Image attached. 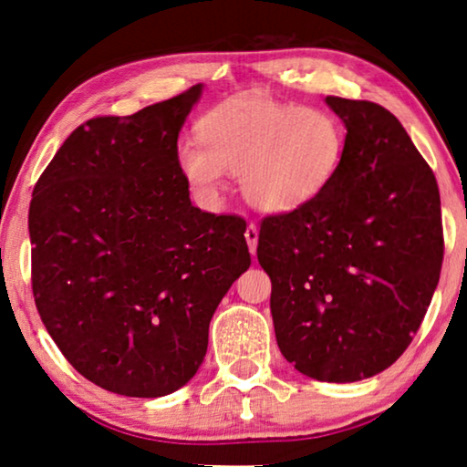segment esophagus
I'll return each instance as SVG.
<instances>
[{
    "label": "esophagus",
    "mask_w": 467,
    "mask_h": 467,
    "mask_svg": "<svg viewBox=\"0 0 467 467\" xmlns=\"http://www.w3.org/2000/svg\"><path fill=\"white\" fill-rule=\"evenodd\" d=\"M244 238L248 242V248H251V253L254 254V251H257V240H259V229H257V225H254V223H248V225H246Z\"/></svg>",
    "instance_id": "1"
}]
</instances>
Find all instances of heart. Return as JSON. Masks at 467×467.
Listing matches in <instances>:
<instances>
[{
	"instance_id": "heart-1",
	"label": "heart",
	"mask_w": 467,
	"mask_h": 467,
	"mask_svg": "<svg viewBox=\"0 0 467 467\" xmlns=\"http://www.w3.org/2000/svg\"><path fill=\"white\" fill-rule=\"evenodd\" d=\"M195 140L176 152L184 181L214 195L223 174H240L242 195L267 213L296 210L334 181L347 152V127L325 108L238 95L197 120Z\"/></svg>"
}]
</instances>
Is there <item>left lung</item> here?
<instances>
[{
    "label": "left lung",
    "instance_id": "1",
    "mask_svg": "<svg viewBox=\"0 0 467 467\" xmlns=\"http://www.w3.org/2000/svg\"><path fill=\"white\" fill-rule=\"evenodd\" d=\"M347 127L334 181L261 221L257 257L285 359L310 379L382 372L417 334L444 257L436 176L387 108L327 95Z\"/></svg>",
    "mask_w": 467,
    "mask_h": 467
}]
</instances>
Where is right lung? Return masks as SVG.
Listing matches in <instances>:
<instances>
[{"instance_id":"obj_1","label":"right lung","mask_w":467,"mask_h":467,"mask_svg":"<svg viewBox=\"0 0 467 467\" xmlns=\"http://www.w3.org/2000/svg\"><path fill=\"white\" fill-rule=\"evenodd\" d=\"M200 93L88 119L31 197L42 323L76 372L127 398L193 379L216 306L251 265L246 221L195 208L178 170V131Z\"/></svg>"}]
</instances>
